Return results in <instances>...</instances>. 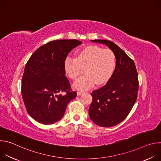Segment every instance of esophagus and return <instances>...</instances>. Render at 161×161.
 Here are the masks:
<instances>
[{
	"label": "esophagus",
	"instance_id": "1",
	"mask_svg": "<svg viewBox=\"0 0 161 161\" xmlns=\"http://www.w3.org/2000/svg\"><path fill=\"white\" fill-rule=\"evenodd\" d=\"M82 94H83V92H81V91H77V95H78V96H80V95H81Z\"/></svg>",
	"mask_w": 161,
	"mask_h": 161
}]
</instances>
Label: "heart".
<instances>
[{
	"mask_svg": "<svg viewBox=\"0 0 161 161\" xmlns=\"http://www.w3.org/2000/svg\"><path fill=\"white\" fill-rule=\"evenodd\" d=\"M64 65L65 73L73 80L80 76L84 68L85 75L75 83L74 87L86 90L109 80L116 67V56L110 49L88 46L79 51L76 58L67 56Z\"/></svg>",
	"mask_w": 161,
	"mask_h": 161,
	"instance_id": "heart-1",
	"label": "heart"
}]
</instances>
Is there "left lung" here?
<instances>
[{
    "mask_svg": "<svg viewBox=\"0 0 161 161\" xmlns=\"http://www.w3.org/2000/svg\"><path fill=\"white\" fill-rule=\"evenodd\" d=\"M106 44L116 56L114 71L103 87L92 91L88 113L96 125L109 127L122 122L137 97L139 81L135 64L120 47L108 40H91Z\"/></svg>",
    "mask_w": 161,
    "mask_h": 161,
    "instance_id": "1",
    "label": "left lung"
}]
</instances>
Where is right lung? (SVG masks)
Here are the masks:
<instances>
[{
	"mask_svg": "<svg viewBox=\"0 0 161 161\" xmlns=\"http://www.w3.org/2000/svg\"><path fill=\"white\" fill-rule=\"evenodd\" d=\"M76 39H60L45 44L27 61L21 80V96L29 115L42 124H52L64 116L70 101L76 97L65 76L64 61Z\"/></svg>",
	"mask_w": 161,
	"mask_h": 161,
	"instance_id": "1",
	"label": "right lung"
}]
</instances>
